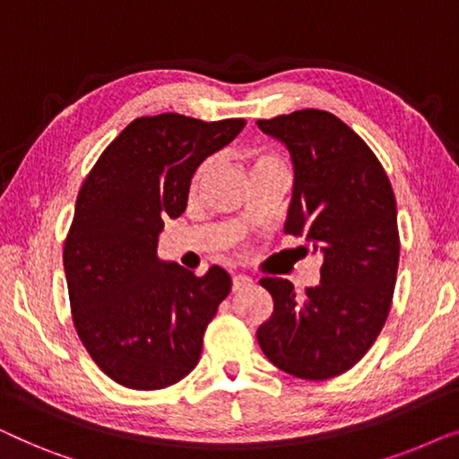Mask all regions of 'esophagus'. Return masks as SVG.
<instances>
[{
    "label": "esophagus",
    "mask_w": 459,
    "mask_h": 459,
    "mask_svg": "<svg viewBox=\"0 0 459 459\" xmlns=\"http://www.w3.org/2000/svg\"><path fill=\"white\" fill-rule=\"evenodd\" d=\"M250 284H253V278H248V275L244 273H236L234 278H231V288H234V290H242V288H247Z\"/></svg>",
    "instance_id": "34e87169"
}]
</instances>
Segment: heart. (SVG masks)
<instances>
[{
	"instance_id": "1",
	"label": "heart",
	"mask_w": 459,
	"mask_h": 459,
	"mask_svg": "<svg viewBox=\"0 0 459 459\" xmlns=\"http://www.w3.org/2000/svg\"><path fill=\"white\" fill-rule=\"evenodd\" d=\"M250 162H253V169H261V167H280V169H286L284 162H281L278 156L267 152V150H253L250 152ZM211 169V160H204L203 165H200L196 171L192 175V181H190V192L196 194L200 190V186H203V181L206 178V173H209Z\"/></svg>"
}]
</instances>
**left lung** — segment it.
I'll use <instances>...</instances> for the list:
<instances>
[{
    "label": "left lung",
    "mask_w": 459,
    "mask_h": 459,
    "mask_svg": "<svg viewBox=\"0 0 459 459\" xmlns=\"http://www.w3.org/2000/svg\"><path fill=\"white\" fill-rule=\"evenodd\" d=\"M256 125L292 156L286 231L324 255L319 284L303 299L288 280L259 281L273 313L256 341L281 372L334 378L368 353L391 311L401 248L393 186L368 143L332 112L305 108Z\"/></svg>",
    "instance_id": "1"
}]
</instances>
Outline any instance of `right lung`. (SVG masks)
<instances>
[{"label":"right lung","mask_w":459,"mask_h":459,"mask_svg":"<svg viewBox=\"0 0 459 459\" xmlns=\"http://www.w3.org/2000/svg\"><path fill=\"white\" fill-rule=\"evenodd\" d=\"M244 125L178 112L140 117L106 146L81 186L62 253L73 324L96 366L118 385L159 391L196 368L231 278L219 265L196 275L160 261L156 247L162 219L186 211L200 162Z\"/></svg>","instance_id":"add662e5"}]
</instances>
